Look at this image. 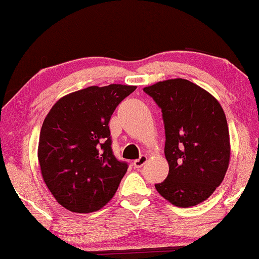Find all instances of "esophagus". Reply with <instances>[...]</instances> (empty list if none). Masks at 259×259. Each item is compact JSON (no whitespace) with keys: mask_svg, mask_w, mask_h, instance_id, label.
Listing matches in <instances>:
<instances>
[{"mask_svg":"<svg viewBox=\"0 0 259 259\" xmlns=\"http://www.w3.org/2000/svg\"><path fill=\"white\" fill-rule=\"evenodd\" d=\"M146 161H147V157H146V155H141L139 159L134 160V166H135L136 169H140V167H142L143 165L146 164Z\"/></svg>","mask_w":259,"mask_h":259,"instance_id":"esophagus-1","label":"esophagus"}]
</instances>
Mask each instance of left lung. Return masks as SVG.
Returning a JSON list of instances; mask_svg holds the SVG:
<instances>
[{
    "label": "left lung",
    "mask_w": 259,
    "mask_h": 259,
    "mask_svg": "<svg viewBox=\"0 0 259 259\" xmlns=\"http://www.w3.org/2000/svg\"><path fill=\"white\" fill-rule=\"evenodd\" d=\"M143 92L161 108L165 129L169 175L155 188L175 206L200 204L222 183L229 165L223 108L206 90L182 78L158 82Z\"/></svg>",
    "instance_id": "left-lung-1"
}]
</instances>
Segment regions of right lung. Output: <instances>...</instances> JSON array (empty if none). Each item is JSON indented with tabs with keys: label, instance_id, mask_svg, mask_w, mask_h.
<instances>
[{
	"label": "right lung",
	"instance_id": "add662e5",
	"mask_svg": "<svg viewBox=\"0 0 259 259\" xmlns=\"http://www.w3.org/2000/svg\"><path fill=\"white\" fill-rule=\"evenodd\" d=\"M136 87L110 84L71 93L52 107L39 134L38 161L47 187L72 212H94L117 192L127 170L112 151L108 121Z\"/></svg>",
	"mask_w": 259,
	"mask_h": 259
}]
</instances>
